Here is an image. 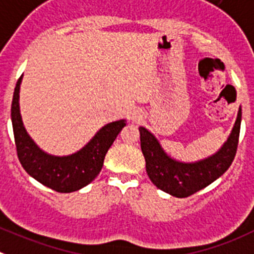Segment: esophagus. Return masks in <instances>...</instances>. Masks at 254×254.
<instances>
[{
  "mask_svg": "<svg viewBox=\"0 0 254 254\" xmlns=\"http://www.w3.org/2000/svg\"><path fill=\"white\" fill-rule=\"evenodd\" d=\"M141 118V114L139 113L138 110H134L131 114H130V120L131 122H139Z\"/></svg>",
  "mask_w": 254,
  "mask_h": 254,
  "instance_id": "34e87169",
  "label": "esophagus"
}]
</instances>
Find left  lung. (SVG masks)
Returning <instances> with one entry per match:
<instances>
[{
    "label": "left lung",
    "instance_id": "8db88e82",
    "mask_svg": "<svg viewBox=\"0 0 254 254\" xmlns=\"http://www.w3.org/2000/svg\"><path fill=\"white\" fill-rule=\"evenodd\" d=\"M242 109L230 135L223 147L207 158L197 162H180L167 154L149 130L140 127V147L145 168L153 185L175 197H187L218 180L232 164L238 147Z\"/></svg>",
    "mask_w": 254,
    "mask_h": 254
}]
</instances>
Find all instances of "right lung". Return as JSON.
Wrapping results in <instances>:
<instances>
[{
	"label": "right lung",
	"mask_w": 254,
	"mask_h": 254,
	"mask_svg": "<svg viewBox=\"0 0 254 254\" xmlns=\"http://www.w3.org/2000/svg\"><path fill=\"white\" fill-rule=\"evenodd\" d=\"M21 81L22 76L13 91L11 120L17 157L24 170L36 181L57 192H73L87 186L101 171L105 155L127 125V120L122 119L102 127L82 149L73 154L63 157L48 154L30 138L22 123L19 104Z\"/></svg>",
	"instance_id": "add662e5"
}]
</instances>
